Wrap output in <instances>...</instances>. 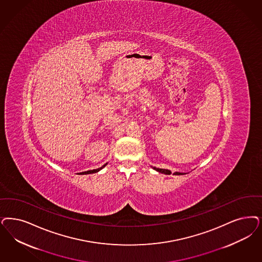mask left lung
<instances>
[{
    "instance_id": "8db88e82",
    "label": "left lung",
    "mask_w": 262,
    "mask_h": 262,
    "mask_svg": "<svg viewBox=\"0 0 262 262\" xmlns=\"http://www.w3.org/2000/svg\"><path fill=\"white\" fill-rule=\"evenodd\" d=\"M152 168L155 169L156 171L160 172V173H163V174H166V175H170L171 171L169 169H163V168H158V167H153ZM184 174H187V173H184V172H174L173 175H184Z\"/></svg>"
}]
</instances>
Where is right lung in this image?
<instances>
[{
	"mask_svg": "<svg viewBox=\"0 0 262 262\" xmlns=\"http://www.w3.org/2000/svg\"><path fill=\"white\" fill-rule=\"evenodd\" d=\"M107 164V163H104L101 167H99V168H97V169H93V170H87V171L80 172V173H78V174H81V175H84V174H93V173H97V172H99V170H101L105 165Z\"/></svg>",
	"mask_w": 262,
	"mask_h": 262,
	"instance_id": "1",
	"label": "right lung"
}]
</instances>
